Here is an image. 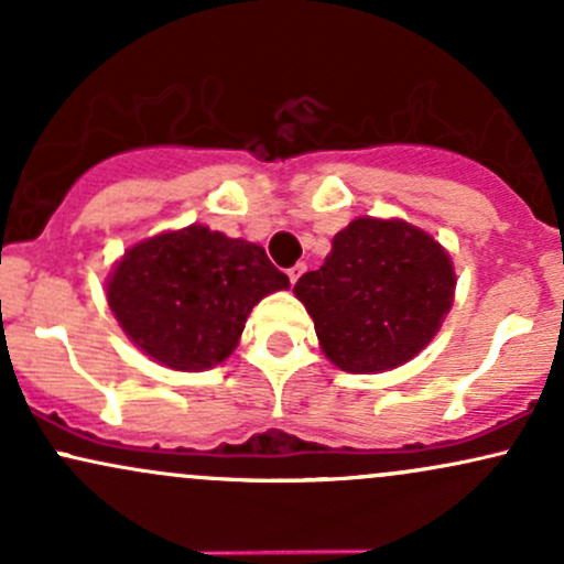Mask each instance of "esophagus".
<instances>
[{"mask_svg": "<svg viewBox=\"0 0 564 564\" xmlns=\"http://www.w3.org/2000/svg\"><path fill=\"white\" fill-rule=\"evenodd\" d=\"M304 270H307V264H304V262H296V264H294V268H291V270H289V281H291V283H296V281H300V278H302V273H304Z\"/></svg>", "mask_w": 564, "mask_h": 564, "instance_id": "1", "label": "esophagus"}]
</instances>
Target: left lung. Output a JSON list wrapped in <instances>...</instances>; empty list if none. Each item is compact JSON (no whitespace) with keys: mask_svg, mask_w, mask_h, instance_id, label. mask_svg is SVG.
I'll list each match as a JSON object with an SVG mask.
<instances>
[{"mask_svg":"<svg viewBox=\"0 0 564 564\" xmlns=\"http://www.w3.org/2000/svg\"><path fill=\"white\" fill-rule=\"evenodd\" d=\"M453 289L451 257L435 238L400 219L360 217L336 232L323 268L304 273L294 294L334 366L379 373L430 345Z\"/></svg>","mask_w":564,"mask_h":564,"instance_id":"1","label":"left lung"}]
</instances>
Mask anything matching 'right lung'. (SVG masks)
I'll return each mask as SVG.
<instances>
[{"mask_svg": "<svg viewBox=\"0 0 564 564\" xmlns=\"http://www.w3.org/2000/svg\"><path fill=\"white\" fill-rule=\"evenodd\" d=\"M286 286L262 246L191 225L132 246L108 281V304L142 352L204 371L232 352L251 307Z\"/></svg>", "mask_w": 564, "mask_h": 564, "instance_id": "obj_1", "label": "right lung"}]
</instances>
